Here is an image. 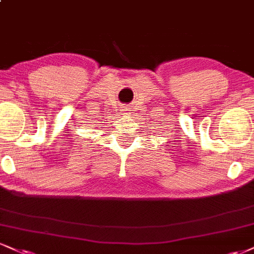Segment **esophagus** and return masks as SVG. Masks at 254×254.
Returning <instances> with one entry per match:
<instances>
[{
	"label": "esophagus",
	"mask_w": 254,
	"mask_h": 254,
	"mask_svg": "<svg viewBox=\"0 0 254 254\" xmlns=\"http://www.w3.org/2000/svg\"><path fill=\"white\" fill-rule=\"evenodd\" d=\"M122 111H123V112H124V114H125V115H127V114H130V112H129V111H130V110H129V109H127V108H125V109H123V110H122Z\"/></svg>",
	"instance_id": "esophagus-1"
}]
</instances>
